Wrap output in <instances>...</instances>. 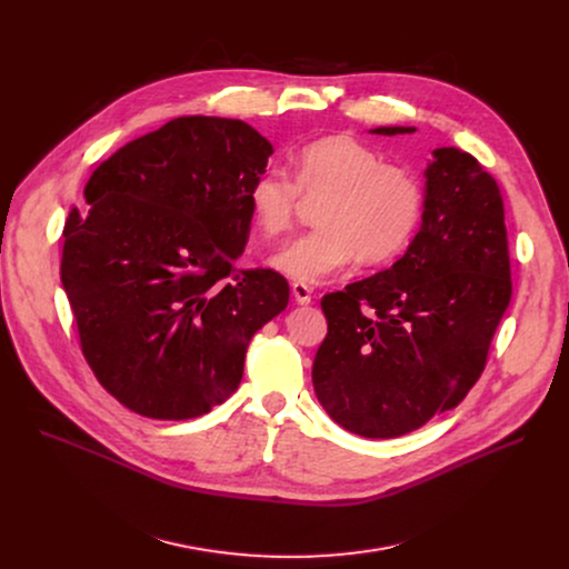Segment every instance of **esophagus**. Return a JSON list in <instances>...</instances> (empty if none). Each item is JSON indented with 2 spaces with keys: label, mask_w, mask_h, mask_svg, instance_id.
Here are the masks:
<instances>
[{
  "label": "esophagus",
  "mask_w": 569,
  "mask_h": 569,
  "mask_svg": "<svg viewBox=\"0 0 569 569\" xmlns=\"http://www.w3.org/2000/svg\"><path fill=\"white\" fill-rule=\"evenodd\" d=\"M292 297H295V301H297V303L308 306V303L312 301V290H310L306 283L295 281V283H292Z\"/></svg>",
  "instance_id": "esophagus-1"
}]
</instances>
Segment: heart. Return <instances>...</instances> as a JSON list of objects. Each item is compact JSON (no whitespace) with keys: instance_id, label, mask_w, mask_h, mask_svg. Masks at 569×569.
I'll use <instances>...</instances> for the list:
<instances>
[{"instance_id":"b5f03b06","label":"heart","mask_w":569,"mask_h":569,"mask_svg":"<svg viewBox=\"0 0 569 569\" xmlns=\"http://www.w3.org/2000/svg\"><path fill=\"white\" fill-rule=\"evenodd\" d=\"M301 196L318 200L321 227L277 250L270 266L299 283H319L347 268L393 259L412 240L423 213L419 178L351 137H327L306 146L295 161V182L281 171L261 173L248 202L266 236L292 227Z\"/></svg>"}]
</instances>
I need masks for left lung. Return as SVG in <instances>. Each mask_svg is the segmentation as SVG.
I'll use <instances>...</instances> for the list:
<instances>
[{
    "label": "left lung",
    "instance_id": "left-lung-1",
    "mask_svg": "<svg viewBox=\"0 0 569 569\" xmlns=\"http://www.w3.org/2000/svg\"><path fill=\"white\" fill-rule=\"evenodd\" d=\"M423 176L421 227L405 254L321 299L329 333L312 362V387L338 426L367 439L408 435L457 408L511 301L505 202L493 176L455 146L432 150Z\"/></svg>",
    "mask_w": 569,
    "mask_h": 569
}]
</instances>
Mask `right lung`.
I'll return each instance as SVG.
<instances>
[{"label": "right lung", "instance_id": "obj_1", "mask_svg": "<svg viewBox=\"0 0 569 569\" xmlns=\"http://www.w3.org/2000/svg\"><path fill=\"white\" fill-rule=\"evenodd\" d=\"M272 143L252 126L180 117L123 148L64 222L60 279L83 356L128 410L196 419L240 385L248 347L286 310L272 270L231 277L250 236L248 191Z\"/></svg>", "mask_w": 569, "mask_h": 569}]
</instances>
